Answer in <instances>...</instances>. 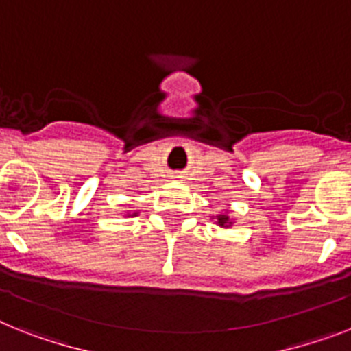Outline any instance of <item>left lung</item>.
Returning a JSON list of instances; mask_svg holds the SVG:
<instances>
[{
  "instance_id": "8db88e82",
  "label": "left lung",
  "mask_w": 351,
  "mask_h": 351,
  "mask_svg": "<svg viewBox=\"0 0 351 351\" xmlns=\"http://www.w3.org/2000/svg\"><path fill=\"white\" fill-rule=\"evenodd\" d=\"M216 225L223 226V228H230L232 226V219L228 214H219V216H216Z\"/></svg>"
}]
</instances>
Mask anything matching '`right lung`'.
Instances as JSON below:
<instances>
[{"instance_id":"obj_1","label":"right lung","mask_w":351,"mask_h":351,"mask_svg":"<svg viewBox=\"0 0 351 351\" xmlns=\"http://www.w3.org/2000/svg\"><path fill=\"white\" fill-rule=\"evenodd\" d=\"M137 214H139V212H134V214H130V216H137Z\"/></svg>"}]
</instances>
